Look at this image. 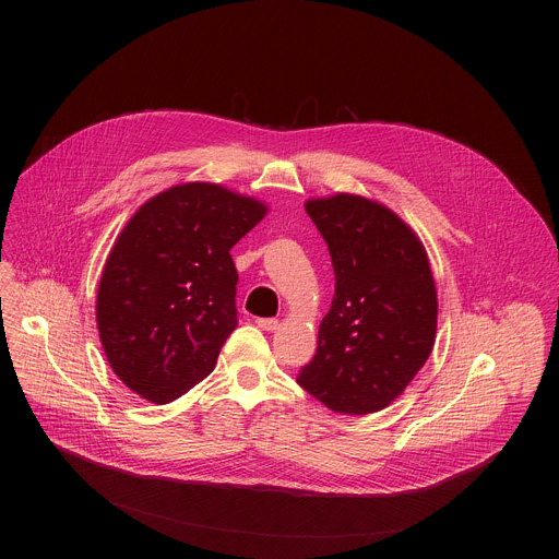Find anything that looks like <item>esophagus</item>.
<instances>
[{
  "instance_id": "1",
  "label": "esophagus",
  "mask_w": 559,
  "mask_h": 559,
  "mask_svg": "<svg viewBox=\"0 0 559 559\" xmlns=\"http://www.w3.org/2000/svg\"><path fill=\"white\" fill-rule=\"evenodd\" d=\"M257 325H259L261 330H265V332H274V330L278 328V321H276V318H259Z\"/></svg>"
}]
</instances>
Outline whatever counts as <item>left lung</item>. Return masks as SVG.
Listing matches in <instances>:
<instances>
[{"label":"left lung","mask_w":559,"mask_h":559,"mask_svg":"<svg viewBox=\"0 0 559 559\" xmlns=\"http://www.w3.org/2000/svg\"><path fill=\"white\" fill-rule=\"evenodd\" d=\"M305 210L330 248L336 292L298 384L347 416L391 405L427 362L438 296L425 246L386 205L334 194Z\"/></svg>","instance_id":"1"}]
</instances>
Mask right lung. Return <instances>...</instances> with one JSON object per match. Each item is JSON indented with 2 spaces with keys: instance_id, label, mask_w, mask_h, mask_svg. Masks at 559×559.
Instances as JSON below:
<instances>
[{
  "instance_id": "1",
  "label": "right lung",
  "mask_w": 559,
  "mask_h": 559,
  "mask_svg": "<svg viewBox=\"0 0 559 559\" xmlns=\"http://www.w3.org/2000/svg\"><path fill=\"white\" fill-rule=\"evenodd\" d=\"M265 214V203L201 181L132 214L97 292L99 338L128 389L168 405L214 369L238 323L229 250Z\"/></svg>"
}]
</instances>
